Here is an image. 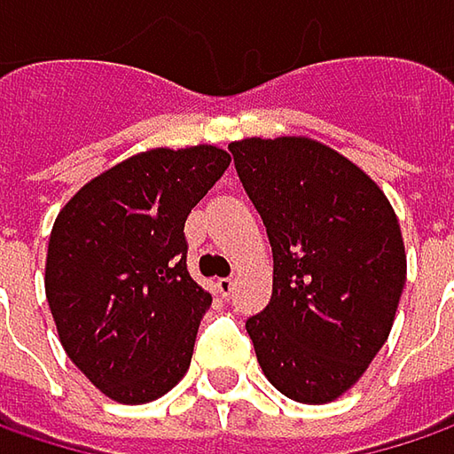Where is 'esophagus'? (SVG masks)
I'll use <instances>...</instances> for the list:
<instances>
[{
  "instance_id": "esophagus-1",
  "label": "esophagus",
  "mask_w": 454,
  "mask_h": 454,
  "mask_svg": "<svg viewBox=\"0 0 454 454\" xmlns=\"http://www.w3.org/2000/svg\"><path fill=\"white\" fill-rule=\"evenodd\" d=\"M232 286H235V281L227 276V278H216V292L222 294V297H227L230 292H232Z\"/></svg>"
}]
</instances>
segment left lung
Masks as SVG:
<instances>
[{
    "mask_svg": "<svg viewBox=\"0 0 454 454\" xmlns=\"http://www.w3.org/2000/svg\"><path fill=\"white\" fill-rule=\"evenodd\" d=\"M274 250V292L245 323L263 374L297 403H331L390 336L405 284L398 216L382 188L308 137L232 142Z\"/></svg>",
    "mask_w": 454,
    "mask_h": 454,
    "instance_id": "obj_1",
    "label": "left lung"
}]
</instances>
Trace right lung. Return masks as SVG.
<instances>
[{"instance_id": "1", "label": "right lung", "mask_w": 454, "mask_h": 454, "mask_svg": "<svg viewBox=\"0 0 454 454\" xmlns=\"http://www.w3.org/2000/svg\"><path fill=\"white\" fill-rule=\"evenodd\" d=\"M214 145L146 149L87 180L59 211L46 300L67 356L103 395L139 405L191 367L211 305L185 269V219L230 168Z\"/></svg>"}]
</instances>
